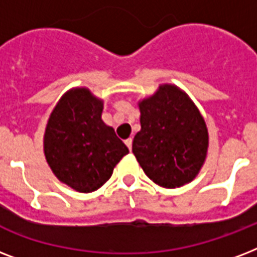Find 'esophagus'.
I'll use <instances>...</instances> for the list:
<instances>
[{"label": "esophagus", "mask_w": 257, "mask_h": 257, "mask_svg": "<svg viewBox=\"0 0 257 257\" xmlns=\"http://www.w3.org/2000/svg\"><path fill=\"white\" fill-rule=\"evenodd\" d=\"M132 139H131V137H129V139H126V140H125V145H126V147H128L129 148V151H131V149H132Z\"/></svg>", "instance_id": "obj_1"}]
</instances>
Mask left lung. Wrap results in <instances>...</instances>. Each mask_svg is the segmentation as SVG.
Instances as JSON below:
<instances>
[{
  "label": "left lung",
  "mask_w": 257,
  "mask_h": 257,
  "mask_svg": "<svg viewBox=\"0 0 257 257\" xmlns=\"http://www.w3.org/2000/svg\"><path fill=\"white\" fill-rule=\"evenodd\" d=\"M140 112L132 152L145 175L164 188L192 181L208 149L207 125L193 102L179 88L163 85L141 101Z\"/></svg>",
  "instance_id": "obj_1"
}]
</instances>
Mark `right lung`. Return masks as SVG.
<instances>
[{"instance_id": "1", "label": "right lung", "mask_w": 257, "mask_h": 257, "mask_svg": "<svg viewBox=\"0 0 257 257\" xmlns=\"http://www.w3.org/2000/svg\"><path fill=\"white\" fill-rule=\"evenodd\" d=\"M102 102L88 89H73L52 112L44 136L48 164L62 183L78 192L102 187L129 152L114 129L101 120Z\"/></svg>"}]
</instances>
